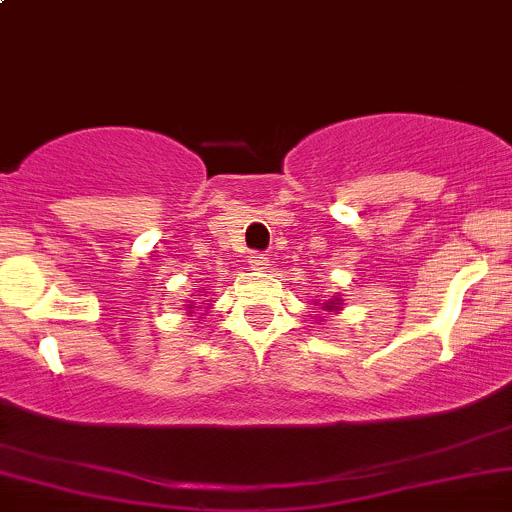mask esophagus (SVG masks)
<instances>
[{
  "label": "esophagus",
  "mask_w": 512,
  "mask_h": 512,
  "mask_svg": "<svg viewBox=\"0 0 512 512\" xmlns=\"http://www.w3.org/2000/svg\"><path fill=\"white\" fill-rule=\"evenodd\" d=\"M250 267H252V270H257V272H265L267 267H270V260H267L265 255H260V252H252Z\"/></svg>",
  "instance_id": "1"
}]
</instances>
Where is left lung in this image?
<instances>
[{"instance_id": "8db88e82", "label": "left lung", "mask_w": 512, "mask_h": 512, "mask_svg": "<svg viewBox=\"0 0 512 512\" xmlns=\"http://www.w3.org/2000/svg\"><path fill=\"white\" fill-rule=\"evenodd\" d=\"M317 304V307H322L324 312H334V314H342V309H344V294H334V297H329V299H324V302H314ZM319 322H322V317H319Z\"/></svg>"}]
</instances>
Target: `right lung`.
<instances>
[{
  "label": "right lung",
  "mask_w": 512,
  "mask_h": 512,
  "mask_svg": "<svg viewBox=\"0 0 512 512\" xmlns=\"http://www.w3.org/2000/svg\"><path fill=\"white\" fill-rule=\"evenodd\" d=\"M200 294H193V299H198ZM193 299H185V317H193L195 314V309H203V314H208L210 309H213V299H205V302H200V307H195V302Z\"/></svg>",
  "instance_id": "1"
}]
</instances>
